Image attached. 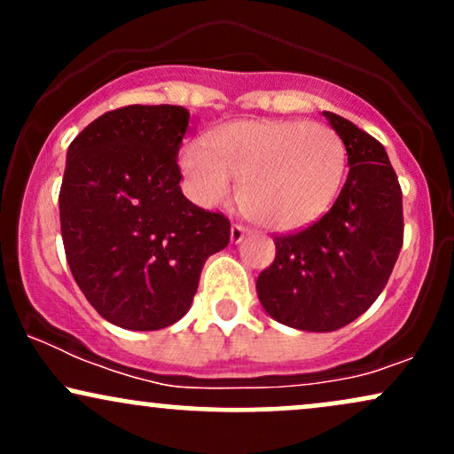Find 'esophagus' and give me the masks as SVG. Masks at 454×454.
<instances>
[{"instance_id":"1","label":"esophagus","mask_w":454,"mask_h":454,"mask_svg":"<svg viewBox=\"0 0 454 454\" xmlns=\"http://www.w3.org/2000/svg\"><path fill=\"white\" fill-rule=\"evenodd\" d=\"M247 234H249V228H245L243 223H232V228H231V241L232 243H241Z\"/></svg>"}]
</instances>
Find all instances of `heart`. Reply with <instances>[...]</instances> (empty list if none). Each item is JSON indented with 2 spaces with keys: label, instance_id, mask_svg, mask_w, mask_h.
<instances>
[{
  "label": "heart",
  "instance_id": "b5f03b06",
  "mask_svg": "<svg viewBox=\"0 0 454 454\" xmlns=\"http://www.w3.org/2000/svg\"><path fill=\"white\" fill-rule=\"evenodd\" d=\"M181 173L200 205H220L239 184V205L270 231H296L320 220L340 194L348 153L340 134L320 121L249 119L213 134L211 149L192 140Z\"/></svg>",
  "mask_w": 454,
  "mask_h": 454
}]
</instances>
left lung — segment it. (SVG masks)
<instances>
[{
    "mask_svg": "<svg viewBox=\"0 0 454 454\" xmlns=\"http://www.w3.org/2000/svg\"><path fill=\"white\" fill-rule=\"evenodd\" d=\"M348 151V179L320 220L275 234V260L258 275L273 320L328 333L364 314L384 290L403 245L401 185L382 143L335 113H322Z\"/></svg>",
    "mask_w": 454,
    "mask_h": 454,
    "instance_id": "1",
    "label": "left lung"
}]
</instances>
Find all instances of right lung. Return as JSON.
Listing matches in <instances>:
<instances>
[{
  "instance_id": "obj_1",
  "label": "right lung",
  "mask_w": 454,
  "mask_h": 454,
  "mask_svg": "<svg viewBox=\"0 0 454 454\" xmlns=\"http://www.w3.org/2000/svg\"><path fill=\"white\" fill-rule=\"evenodd\" d=\"M187 123L184 106L132 104L104 113L67 147L59 190L67 264L93 309L128 331L181 320L207 258L231 243L228 217L181 192Z\"/></svg>"
}]
</instances>
